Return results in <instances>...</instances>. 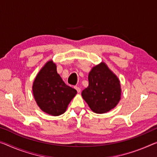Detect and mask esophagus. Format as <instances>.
I'll list each match as a JSON object with an SVG mask.
<instances>
[{
	"label": "esophagus",
	"mask_w": 157,
	"mask_h": 157,
	"mask_svg": "<svg viewBox=\"0 0 157 157\" xmlns=\"http://www.w3.org/2000/svg\"><path fill=\"white\" fill-rule=\"evenodd\" d=\"M75 89H76L77 91H78V92H80L81 91V89H80V87H79V86H75Z\"/></svg>",
	"instance_id": "obj_1"
}]
</instances>
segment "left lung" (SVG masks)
<instances>
[{
  "label": "left lung",
  "mask_w": 157,
  "mask_h": 157,
  "mask_svg": "<svg viewBox=\"0 0 157 157\" xmlns=\"http://www.w3.org/2000/svg\"><path fill=\"white\" fill-rule=\"evenodd\" d=\"M88 79L89 86L82 92V96L92 111L105 113L117 105L121 96L120 83L105 63L94 67Z\"/></svg>",
  "instance_id": "8db88e82"
}]
</instances>
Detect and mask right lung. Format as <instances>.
<instances>
[{
	"label": "right lung",
	"mask_w": 157,
	"mask_h": 157,
	"mask_svg": "<svg viewBox=\"0 0 157 157\" xmlns=\"http://www.w3.org/2000/svg\"><path fill=\"white\" fill-rule=\"evenodd\" d=\"M33 92L40 108L53 116L63 114L77 94L75 89L62 80L57 73L56 65L52 61L47 62L36 76Z\"/></svg>",
	"instance_id": "right-lung-1"
}]
</instances>
